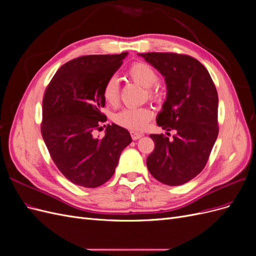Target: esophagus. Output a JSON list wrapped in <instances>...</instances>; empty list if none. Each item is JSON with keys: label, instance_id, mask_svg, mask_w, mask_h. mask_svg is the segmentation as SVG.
Segmentation results:
<instances>
[{"label": "esophagus", "instance_id": "34e87169", "mask_svg": "<svg viewBox=\"0 0 256 256\" xmlns=\"http://www.w3.org/2000/svg\"><path fill=\"white\" fill-rule=\"evenodd\" d=\"M131 136H132L134 140H138V138H140L143 136V134L141 132H138V131H131Z\"/></svg>", "mask_w": 256, "mask_h": 256}]
</instances>
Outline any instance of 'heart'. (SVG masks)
I'll list each match as a JSON object with an SVG mask.
<instances>
[{
  "mask_svg": "<svg viewBox=\"0 0 256 256\" xmlns=\"http://www.w3.org/2000/svg\"><path fill=\"white\" fill-rule=\"evenodd\" d=\"M128 76L134 82L142 86L150 88L148 94L152 99H159V92L150 88L158 81V74L154 69L146 63L138 62L134 63L128 69ZM102 97L106 104L116 106L120 102V84L115 76H111L104 84ZM152 116V111L148 108H126L114 116V120L120 126L131 131L144 130Z\"/></svg>",
  "mask_w": 256,
  "mask_h": 256,
  "instance_id": "1",
  "label": "heart"
}]
</instances>
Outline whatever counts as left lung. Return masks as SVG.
<instances>
[{
    "mask_svg": "<svg viewBox=\"0 0 256 256\" xmlns=\"http://www.w3.org/2000/svg\"><path fill=\"white\" fill-rule=\"evenodd\" d=\"M138 56L166 80V99L157 125L176 131L172 140L150 136L154 150L147 157V168L164 184H186L202 172L218 136V92L207 69L194 58L168 52Z\"/></svg>",
    "mask_w": 256,
    "mask_h": 256,
    "instance_id": "obj_1",
    "label": "left lung"
}]
</instances>
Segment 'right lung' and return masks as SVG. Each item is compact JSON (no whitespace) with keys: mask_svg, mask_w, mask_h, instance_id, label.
Listing matches in <instances>:
<instances>
[{"mask_svg":"<svg viewBox=\"0 0 256 256\" xmlns=\"http://www.w3.org/2000/svg\"><path fill=\"white\" fill-rule=\"evenodd\" d=\"M128 52L85 56L67 62L54 74L42 99V136L50 156L68 180L96 188L110 180L120 156L131 143L129 131L108 125L99 138L94 131L106 118L102 88Z\"/></svg>","mask_w":256,"mask_h":256,"instance_id":"1","label":"right lung"}]
</instances>
